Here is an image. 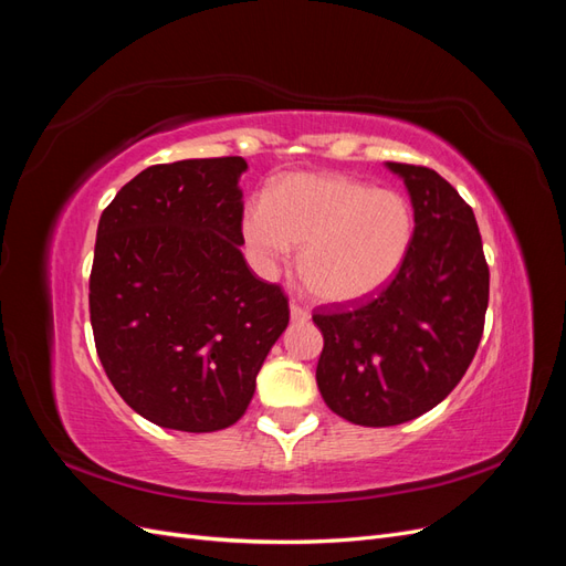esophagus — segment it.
I'll list each match as a JSON object with an SVG mask.
<instances>
[{"mask_svg": "<svg viewBox=\"0 0 566 566\" xmlns=\"http://www.w3.org/2000/svg\"><path fill=\"white\" fill-rule=\"evenodd\" d=\"M290 318H293L295 323H304V321L312 318V314H310V310H306V306L293 302V304H290Z\"/></svg>", "mask_w": 566, "mask_h": 566, "instance_id": "esophagus-1", "label": "esophagus"}]
</instances>
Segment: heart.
<instances>
[{
    "label": "heart",
    "mask_w": 566,
    "mask_h": 566,
    "mask_svg": "<svg viewBox=\"0 0 566 566\" xmlns=\"http://www.w3.org/2000/svg\"><path fill=\"white\" fill-rule=\"evenodd\" d=\"M256 271L273 276L302 245L300 276L323 302L349 304L382 290L413 241V210L391 188L345 175L295 172L271 181L243 214Z\"/></svg>",
    "instance_id": "1"
}]
</instances>
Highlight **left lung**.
<instances>
[{"label":"left lung","instance_id":"obj_1","mask_svg":"<svg viewBox=\"0 0 566 566\" xmlns=\"http://www.w3.org/2000/svg\"><path fill=\"white\" fill-rule=\"evenodd\" d=\"M408 188L416 231L401 269L366 302L314 314L316 382L333 413L391 427L449 397L484 333L489 266L470 205L430 167L387 163Z\"/></svg>","mask_w":566,"mask_h":566}]
</instances>
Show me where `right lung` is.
Segmentation results:
<instances>
[{
	"mask_svg": "<svg viewBox=\"0 0 566 566\" xmlns=\"http://www.w3.org/2000/svg\"><path fill=\"white\" fill-rule=\"evenodd\" d=\"M243 158L146 167L98 219L94 342L129 408L167 430L217 432L245 413L290 321L241 252Z\"/></svg>",
	"mask_w": 566,
	"mask_h": 566,
	"instance_id": "1",
	"label": "right lung"
}]
</instances>
